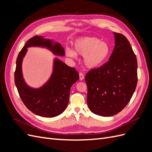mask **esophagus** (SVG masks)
I'll return each instance as SVG.
<instances>
[{"mask_svg": "<svg viewBox=\"0 0 152 152\" xmlns=\"http://www.w3.org/2000/svg\"><path fill=\"white\" fill-rule=\"evenodd\" d=\"M79 79H80V80H84V76L83 75V73H81V72L79 73Z\"/></svg>", "mask_w": 152, "mask_h": 152, "instance_id": "1", "label": "esophagus"}]
</instances>
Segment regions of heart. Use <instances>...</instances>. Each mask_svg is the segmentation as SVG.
<instances>
[{"label":"heart","instance_id":"heart-1","mask_svg":"<svg viewBox=\"0 0 152 152\" xmlns=\"http://www.w3.org/2000/svg\"><path fill=\"white\" fill-rule=\"evenodd\" d=\"M74 50L77 54L84 56V63L89 68L102 66L111 53L109 44L95 37H86L77 39L74 44ZM75 53L72 49L66 50L67 56L70 58H75L77 54Z\"/></svg>","mask_w":152,"mask_h":152}]
</instances>
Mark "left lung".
<instances>
[{
  "label": "left lung",
  "instance_id": "8db88e82",
  "mask_svg": "<svg viewBox=\"0 0 152 152\" xmlns=\"http://www.w3.org/2000/svg\"><path fill=\"white\" fill-rule=\"evenodd\" d=\"M115 45L109 61L86 75L87 102L91 111L103 117L117 114L126 107L137 82L136 55L125 36L113 33Z\"/></svg>",
  "mask_w": 152,
  "mask_h": 152
}]
</instances>
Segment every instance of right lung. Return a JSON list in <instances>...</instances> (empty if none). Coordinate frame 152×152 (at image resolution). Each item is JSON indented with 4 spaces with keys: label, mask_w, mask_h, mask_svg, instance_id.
Listing matches in <instances>:
<instances>
[{
    "label": "right lung",
    "mask_w": 152,
    "mask_h": 152,
    "mask_svg": "<svg viewBox=\"0 0 152 152\" xmlns=\"http://www.w3.org/2000/svg\"><path fill=\"white\" fill-rule=\"evenodd\" d=\"M47 48L58 56H65V50L60 44L53 40L35 36L27 41L16 59L15 82L18 93L26 107L35 115L44 117H54L63 113L69 102L71 86L79 79V73L74 68L67 66L56 58L54 70L50 79L39 89L31 88L25 82L22 75L23 58L27 48Z\"/></svg>",
    "instance_id": "right-lung-1"
}]
</instances>
